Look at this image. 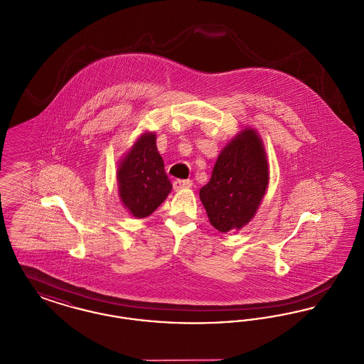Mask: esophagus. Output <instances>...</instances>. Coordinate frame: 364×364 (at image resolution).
<instances>
[{
    "label": "esophagus",
    "mask_w": 364,
    "mask_h": 364,
    "mask_svg": "<svg viewBox=\"0 0 364 364\" xmlns=\"http://www.w3.org/2000/svg\"><path fill=\"white\" fill-rule=\"evenodd\" d=\"M192 187V181L191 180H174L173 190H184V188H191Z\"/></svg>",
    "instance_id": "34e87169"
}]
</instances>
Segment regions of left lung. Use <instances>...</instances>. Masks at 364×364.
Here are the masks:
<instances>
[{"label": "left lung", "mask_w": 364, "mask_h": 364, "mask_svg": "<svg viewBox=\"0 0 364 364\" xmlns=\"http://www.w3.org/2000/svg\"><path fill=\"white\" fill-rule=\"evenodd\" d=\"M269 161L258 131L245 127L221 150L211 178L199 191L218 232L242 229L257 214L269 186Z\"/></svg>", "instance_id": "8db88e82"}]
</instances>
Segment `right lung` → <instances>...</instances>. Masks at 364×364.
<instances>
[{"instance_id": "right-lung-1", "label": "right lung", "mask_w": 364, "mask_h": 364, "mask_svg": "<svg viewBox=\"0 0 364 364\" xmlns=\"http://www.w3.org/2000/svg\"><path fill=\"white\" fill-rule=\"evenodd\" d=\"M117 186L122 206L135 218L153 214L172 191L156 149V132L146 131L122 156L117 166Z\"/></svg>"}]
</instances>
